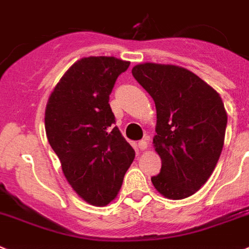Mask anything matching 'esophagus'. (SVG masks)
I'll return each instance as SVG.
<instances>
[{
  "label": "esophagus",
  "instance_id": "obj_1",
  "mask_svg": "<svg viewBox=\"0 0 249 249\" xmlns=\"http://www.w3.org/2000/svg\"><path fill=\"white\" fill-rule=\"evenodd\" d=\"M147 146H148V142L146 141V140H142V141L139 142V148L141 151H145L146 148H147Z\"/></svg>",
  "mask_w": 249,
  "mask_h": 249
}]
</instances>
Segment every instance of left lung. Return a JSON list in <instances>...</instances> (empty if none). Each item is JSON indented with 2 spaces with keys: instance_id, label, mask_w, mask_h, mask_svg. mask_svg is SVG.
Returning <instances> with one entry per match:
<instances>
[{
  "instance_id": "8db88e82",
  "label": "left lung",
  "mask_w": 249,
  "mask_h": 249,
  "mask_svg": "<svg viewBox=\"0 0 249 249\" xmlns=\"http://www.w3.org/2000/svg\"><path fill=\"white\" fill-rule=\"evenodd\" d=\"M132 75L156 107L152 143L161 171L151 181L167 199L191 196L213 174L224 145L228 116L219 93L193 71L171 64H139Z\"/></svg>"
}]
</instances>
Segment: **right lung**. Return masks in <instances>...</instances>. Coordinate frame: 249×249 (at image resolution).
Returning a JSON list of instances; mask_svg holds the SVG:
<instances>
[{
	"mask_svg": "<svg viewBox=\"0 0 249 249\" xmlns=\"http://www.w3.org/2000/svg\"><path fill=\"white\" fill-rule=\"evenodd\" d=\"M129 61L83 58L64 73L45 109L48 141L69 185L83 200L104 207L117 196L135 150L113 127L109 94Z\"/></svg>",
	"mask_w": 249,
	"mask_h": 249,
	"instance_id": "add662e5",
	"label": "right lung"
}]
</instances>
